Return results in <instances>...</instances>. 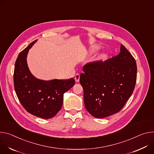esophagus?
Instances as JSON below:
<instances>
[{
  "label": "esophagus",
  "mask_w": 154,
  "mask_h": 154,
  "mask_svg": "<svg viewBox=\"0 0 154 154\" xmlns=\"http://www.w3.org/2000/svg\"><path fill=\"white\" fill-rule=\"evenodd\" d=\"M79 77H80V76H79V75L78 73L75 75V79L76 82H79Z\"/></svg>",
  "instance_id": "1"
}]
</instances>
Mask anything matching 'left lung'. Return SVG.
<instances>
[{
	"mask_svg": "<svg viewBox=\"0 0 154 154\" xmlns=\"http://www.w3.org/2000/svg\"><path fill=\"white\" fill-rule=\"evenodd\" d=\"M82 70L79 82L88 111L96 118L120 111L133 94L137 75L136 60L126 48L121 45L117 56L88 63Z\"/></svg>",
	"mask_w": 154,
	"mask_h": 154,
	"instance_id": "left-lung-1",
	"label": "left lung"
}]
</instances>
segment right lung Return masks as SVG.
Segmentation results:
<instances>
[{"label":"right lung","instance_id":"add662e5","mask_svg":"<svg viewBox=\"0 0 154 154\" xmlns=\"http://www.w3.org/2000/svg\"><path fill=\"white\" fill-rule=\"evenodd\" d=\"M36 41L32 42L17 57L13 75L14 87L21 104L28 112L48 119L60 110L63 94L74 86L75 81L73 78L43 81L30 73L26 58L29 49Z\"/></svg>","mask_w":154,"mask_h":154}]
</instances>
